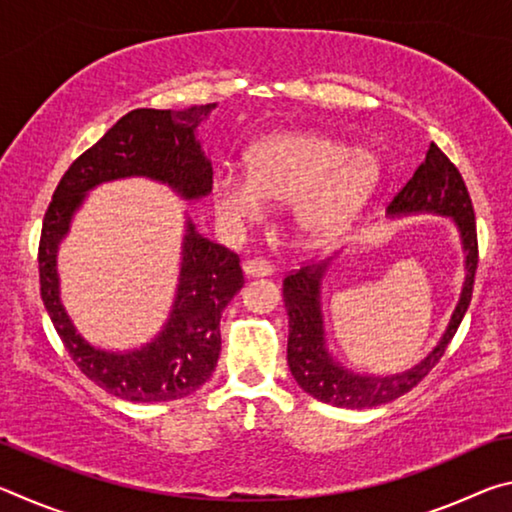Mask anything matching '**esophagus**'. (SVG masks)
<instances>
[{"instance_id": "esophagus-1", "label": "esophagus", "mask_w": 512, "mask_h": 512, "mask_svg": "<svg viewBox=\"0 0 512 512\" xmlns=\"http://www.w3.org/2000/svg\"><path fill=\"white\" fill-rule=\"evenodd\" d=\"M244 273L246 277H268L273 273V266L266 259H248L244 262Z\"/></svg>"}]
</instances>
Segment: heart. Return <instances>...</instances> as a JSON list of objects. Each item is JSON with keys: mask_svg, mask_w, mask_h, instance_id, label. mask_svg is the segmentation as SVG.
<instances>
[{"mask_svg": "<svg viewBox=\"0 0 512 512\" xmlns=\"http://www.w3.org/2000/svg\"><path fill=\"white\" fill-rule=\"evenodd\" d=\"M246 169L248 176L216 173V212L228 223H246L264 212L266 201L291 203L296 230L311 244L343 235L381 180L375 155L316 131L266 137L248 151Z\"/></svg>", "mask_w": 512, "mask_h": 512, "instance_id": "b5f03b06", "label": "heart"}]
</instances>
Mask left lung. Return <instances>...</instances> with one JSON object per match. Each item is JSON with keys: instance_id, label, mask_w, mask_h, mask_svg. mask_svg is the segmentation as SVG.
<instances>
[{"instance_id": "left-lung-1", "label": "left lung", "mask_w": 512, "mask_h": 512, "mask_svg": "<svg viewBox=\"0 0 512 512\" xmlns=\"http://www.w3.org/2000/svg\"><path fill=\"white\" fill-rule=\"evenodd\" d=\"M386 212L391 216L422 212L452 216L465 253L463 291L436 348L411 370L384 377L359 375V372L348 370L327 350L323 311H320V282H323L332 259L309 262L300 271L284 277L282 296L289 314L287 359L291 375L302 391L325 404L341 406V409H372V406L391 402L418 386L445 354L472 300L474 273L479 264L472 198L467 194L463 176L436 144L429 146L427 158L415 169L413 178L400 189Z\"/></svg>"}]
</instances>
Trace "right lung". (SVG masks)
<instances>
[{"label": "right lung", "instance_id": "right-lung-1", "mask_svg": "<svg viewBox=\"0 0 512 512\" xmlns=\"http://www.w3.org/2000/svg\"><path fill=\"white\" fill-rule=\"evenodd\" d=\"M212 110L214 103L187 110H131L72 162L42 221L38 268L47 314L83 375L121 400H180L212 377L221 352V311L244 287L239 257L198 235L187 221L176 300L162 332L137 350L110 352L85 341L60 302L58 246L85 194L101 183L142 176L169 185L185 201L210 194L212 162L196 128Z\"/></svg>", "mask_w": 512, "mask_h": 512}]
</instances>
